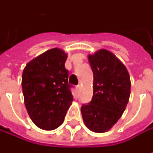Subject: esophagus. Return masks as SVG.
<instances>
[{
  "label": "esophagus",
  "mask_w": 153,
  "mask_h": 153,
  "mask_svg": "<svg viewBox=\"0 0 153 153\" xmlns=\"http://www.w3.org/2000/svg\"><path fill=\"white\" fill-rule=\"evenodd\" d=\"M80 89H81V86H80V85H78L77 87H76V91H77V92L80 91Z\"/></svg>",
  "instance_id": "34e87169"
}]
</instances>
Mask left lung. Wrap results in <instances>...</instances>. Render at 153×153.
<instances>
[{
  "label": "left lung",
  "instance_id": "obj_1",
  "mask_svg": "<svg viewBox=\"0 0 153 153\" xmlns=\"http://www.w3.org/2000/svg\"><path fill=\"white\" fill-rule=\"evenodd\" d=\"M88 60L93 72V95L81 111L85 126L93 132L102 133L112 128L126 109L131 94L130 74L108 50L89 54Z\"/></svg>",
  "mask_w": 153,
  "mask_h": 153
}]
</instances>
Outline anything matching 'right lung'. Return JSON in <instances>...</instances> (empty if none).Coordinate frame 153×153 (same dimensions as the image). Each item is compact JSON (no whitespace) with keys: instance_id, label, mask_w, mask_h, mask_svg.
Returning <instances> with one entry per match:
<instances>
[{"instance_id":"1","label":"right lung","mask_w":153,"mask_h":153,"mask_svg":"<svg viewBox=\"0 0 153 153\" xmlns=\"http://www.w3.org/2000/svg\"><path fill=\"white\" fill-rule=\"evenodd\" d=\"M68 54L53 48L29 62L23 69L22 87L24 104L31 121L40 129L58 128L72 102L64 63Z\"/></svg>"}]
</instances>
